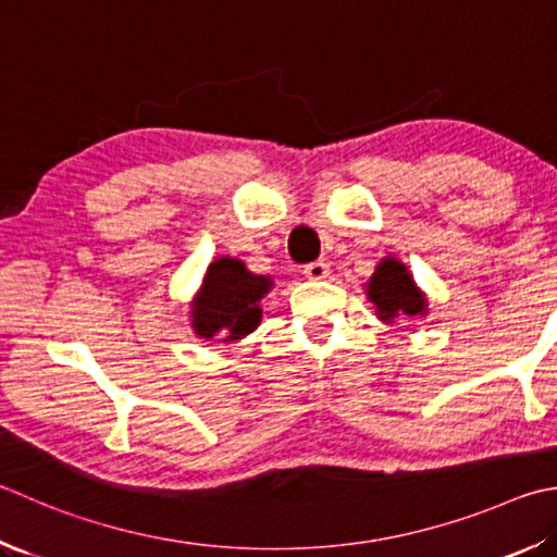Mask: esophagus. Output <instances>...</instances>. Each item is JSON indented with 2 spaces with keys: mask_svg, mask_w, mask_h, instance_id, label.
Wrapping results in <instances>:
<instances>
[{
  "mask_svg": "<svg viewBox=\"0 0 557 557\" xmlns=\"http://www.w3.org/2000/svg\"><path fill=\"white\" fill-rule=\"evenodd\" d=\"M305 275L309 280H326L331 275V265L326 260H313L309 265H305Z\"/></svg>",
  "mask_w": 557,
  "mask_h": 557,
  "instance_id": "1",
  "label": "esophagus"
}]
</instances>
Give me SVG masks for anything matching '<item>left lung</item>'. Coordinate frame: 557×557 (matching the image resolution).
Wrapping results in <instances>:
<instances>
[{"instance_id": "left-lung-1", "label": "left lung", "mask_w": 557, "mask_h": 557, "mask_svg": "<svg viewBox=\"0 0 557 557\" xmlns=\"http://www.w3.org/2000/svg\"><path fill=\"white\" fill-rule=\"evenodd\" d=\"M368 299L375 305L377 317L392 323L399 317H423L426 313V295L417 287L409 270L397 258H382L368 282Z\"/></svg>"}]
</instances>
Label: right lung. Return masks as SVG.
<instances>
[{
  "instance_id": "1",
  "label": "right lung",
  "mask_w": 557,
  "mask_h": 557,
  "mask_svg": "<svg viewBox=\"0 0 557 557\" xmlns=\"http://www.w3.org/2000/svg\"><path fill=\"white\" fill-rule=\"evenodd\" d=\"M272 287L270 277L252 275L236 258L211 262L201 289L191 305V329L199 338H214L224 331V341H238L258 329L260 299Z\"/></svg>"
}]
</instances>
